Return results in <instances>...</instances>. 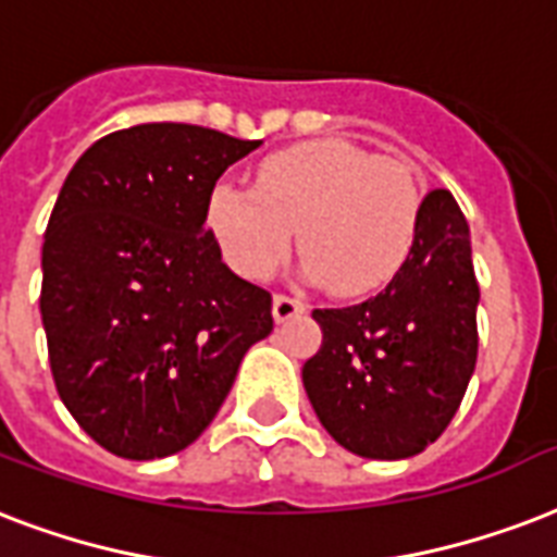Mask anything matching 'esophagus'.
I'll use <instances>...</instances> for the list:
<instances>
[{"instance_id":"1","label":"esophagus","mask_w":557,"mask_h":557,"mask_svg":"<svg viewBox=\"0 0 557 557\" xmlns=\"http://www.w3.org/2000/svg\"><path fill=\"white\" fill-rule=\"evenodd\" d=\"M271 312H274V321L283 324V321H292V318L304 315L307 307L295 300V297H286V295H274V304H271Z\"/></svg>"}]
</instances>
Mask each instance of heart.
Here are the masks:
<instances>
[{"mask_svg": "<svg viewBox=\"0 0 557 557\" xmlns=\"http://www.w3.org/2000/svg\"><path fill=\"white\" fill-rule=\"evenodd\" d=\"M420 207L423 193L406 163L347 139H309L265 157L253 189L215 186L207 227L224 262L245 280L269 277L297 227L300 277L359 297L400 271Z\"/></svg>", "mask_w": 557, "mask_h": 557, "instance_id": "1", "label": "heart"}]
</instances>
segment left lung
<instances>
[{"label":"left lung","mask_w":557,"mask_h":557,"mask_svg":"<svg viewBox=\"0 0 557 557\" xmlns=\"http://www.w3.org/2000/svg\"><path fill=\"white\" fill-rule=\"evenodd\" d=\"M476 307L465 215L447 189H432L388 286L312 312L324 342L304 364V388L335 444L397 461L438 441L476 368Z\"/></svg>","instance_id":"8db88e82"}]
</instances>
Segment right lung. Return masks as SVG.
Segmentation results:
<instances>
[{"instance_id":"1","label":"right lung","mask_w":557,"mask_h":557,"mask_svg":"<svg viewBox=\"0 0 557 557\" xmlns=\"http://www.w3.org/2000/svg\"><path fill=\"white\" fill-rule=\"evenodd\" d=\"M260 143L148 122L72 165L42 242L40 315L63 406L113 456H175L274 330L271 295L236 277L203 227L215 181Z\"/></svg>"}]
</instances>
